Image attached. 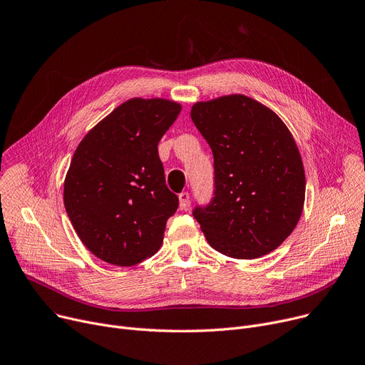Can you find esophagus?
I'll list each match as a JSON object with an SVG mask.
<instances>
[{
  "label": "esophagus",
  "instance_id": "1",
  "mask_svg": "<svg viewBox=\"0 0 365 365\" xmlns=\"http://www.w3.org/2000/svg\"><path fill=\"white\" fill-rule=\"evenodd\" d=\"M189 193L187 192H182V193H179V207H180V210H185L186 207H187V204H189Z\"/></svg>",
  "mask_w": 365,
  "mask_h": 365
}]
</instances>
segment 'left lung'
I'll list each match as a JSON object with an SVG mask.
<instances>
[{
    "mask_svg": "<svg viewBox=\"0 0 365 365\" xmlns=\"http://www.w3.org/2000/svg\"><path fill=\"white\" fill-rule=\"evenodd\" d=\"M190 117L214 157V197L192 211L208 244L240 259L270 254L304 208L305 173L294 136L276 113L245 95L197 103Z\"/></svg>",
    "mask_w": 365,
    "mask_h": 365,
    "instance_id": "obj_1",
    "label": "left lung"
}]
</instances>
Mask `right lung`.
<instances>
[{
	"label": "right lung",
	"mask_w": 365,
	"mask_h": 365,
	"mask_svg": "<svg viewBox=\"0 0 365 365\" xmlns=\"http://www.w3.org/2000/svg\"><path fill=\"white\" fill-rule=\"evenodd\" d=\"M180 110L163 98H132L76 148L64 207L83 245L100 259L130 267L160 250L179 198L165 185L158 142Z\"/></svg>",
	"instance_id": "1"
}]
</instances>
